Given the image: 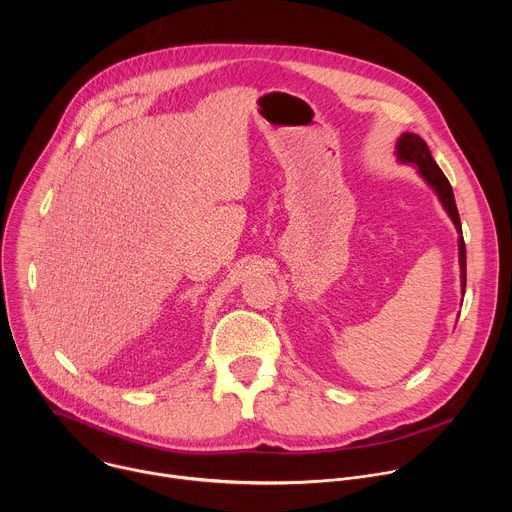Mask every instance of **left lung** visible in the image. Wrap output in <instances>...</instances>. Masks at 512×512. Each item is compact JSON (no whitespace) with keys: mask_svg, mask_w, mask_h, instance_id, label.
Listing matches in <instances>:
<instances>
[{"mask_svg":"<svg viewBox=\"0 0 512 512\" xmlns=\"http://www.w3.org/2000/svg\"><path fill=\"white\" fill-rule=\"evenodd\" d=\"M397 158L403 164H413L417 166V172L421 174V178L435 190V194L440 196L444 208L448 210L450 218L454 221L460 239V269H462V291H466V245H464V237H462V225H460V214L456 208V200H454V190L448 182V178L444 176V172L440 170V166L435 164V160L431 158V152L427 148V143L415 135V133H403L397 141Z\"/></svg>","mask_w":512,"mask_h":512,"instance_id":"obj_1","label":"left lung"}]
</instances>
